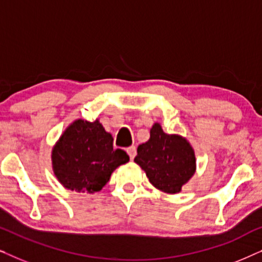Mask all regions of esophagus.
I'll return each instance as SVG.
<instances>
[{
  "label": "esophagus",
  "instance_id": "34e87169",
  "mask_svg": "<svg viewBox=\"0 0 262 262\" xmlns=\"http://www.w3.org/2000/svg\"><path fill=\"white\" fill-rule=\"evenodd\" d=\"M126 152L128 154V156H130V159L134 160L135 156H136V154H137V151H136V146L135 145L128 146V148L126 149Z\"/></svg>",
  "mask_w": 262,
  "mask_h": 262
}]
</instances>
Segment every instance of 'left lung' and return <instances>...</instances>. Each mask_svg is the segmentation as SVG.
<instances>
[{
    "label": "left lung",
    "instance_id": "left-lung-1",
    "mask_svg": "<svg viewBox=\"0 0 262 262\" xmlns=\"http://www.w3.org/2000/svg\"><path fill=\"white\" fill-rule=\"evenodd\" d=\"M135 162L154 187L168 194L180 193L196 170L191 143L180 135L166 134L160 123L150 128L149 141L138 145Z\"/></svg>",
    "mask_w": 262,
    "mask_h": 262
}]
</instances>
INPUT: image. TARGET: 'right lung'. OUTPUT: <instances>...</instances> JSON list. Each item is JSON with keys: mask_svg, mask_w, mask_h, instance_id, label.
<instances>
[{"mask_svg": "<svg viewBox=\"0 0 262 262\" xmlns=\"http://www.w3.org/2000/svg\"><path fill=\"white\" fill-rule=\"evenodd\" d=\"M130 157L113 149L112 135L99 119H76L52 146V170L64 188L77 193L101 191L111 175Z\"/></svg>", "mask_w": 262, "mask_h": 262, "instance_id": "add662e5", "label": "right lung"}]
</instances>
